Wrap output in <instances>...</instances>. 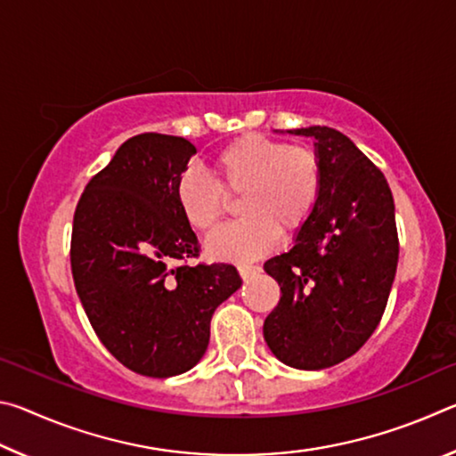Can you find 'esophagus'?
<instances>
[{
  "label": "esophagus",
  "mask_w": 456,
  "mask_h": 456,
  "mask_svg": "<svg viewBox=\"0 0 456 456\" xmlns=\"http://www.w3.org/2000/svg\"><path fill=\"white\" fill-rule=\"evenodd\" d=\"M259 265H251V264H239L237 265V272H239V275L243 277V280H249L251 275H256V273H259Z\"/></svg>",
  "instance_id": "34e87169"
}]
</instances>
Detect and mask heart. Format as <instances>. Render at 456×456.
Instances as JSON below:
<instances>
[{
  "mask_svg": "<svg viewBox=\"0 0 456 456\" xmlns=\"http://www.w3.org/2000/svg\"><path fill=\"white\" fill-rule=\"evenodd\" d=\"M217 181L199 168L176 176L175 199L197 231L217 227L231 199L241 195L243 217L207 239V253L221 261H253L272 251L280 229L297 233L314 219L323 191V165L312 146L247 133L213 154Z\"/></svg>",
  "mask_w": 456,
  "mask_h": 456,
  "instance_id": "heart-1",
  "label": "heart"
}]
</instances>
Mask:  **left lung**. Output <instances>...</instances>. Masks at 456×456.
Here are the masks:
<instances>
[{
  "mask_svg": "<svg viewBox=\"0 0 456 456\" xmlns=\"http://www.w3.org/2000/svg\"><path fill=\"white\" fill-rule=\"evenodd\" d=\"M291 133L315 138L323 191L291 249L265 261L281 297L264 336L283 364L322 370L354 356L382 320L398 265L395 199L348 136L328 126Z\"/></svg>",
  "mask_w": 456,
  "mask_h": 456,
  "instance_id": "left-lung-1",
  "label": "left lung"
}]
</instances>
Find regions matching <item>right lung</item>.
Listing matches in <instances>:
<instances>
[{
  "instance_id": "add662e5",
  "label": "right lung",
  "mask_w": 456,
  "mask_h": 456,
  "mask_svg": "<svg viewBox=\"0 0 456 456\" xmlns=\"http://www.w3.org/2000/svg\"><path fill=\"white\" fill-rule=\"evenodd\" d=\"M197 152L187 138L136 134L92 176L76 205L74 285L100 342L136 374L191 370L211 318L241 288L229 264H197L200 245L176 207L175 183Z\"/></svg>"
}]
</instances>
